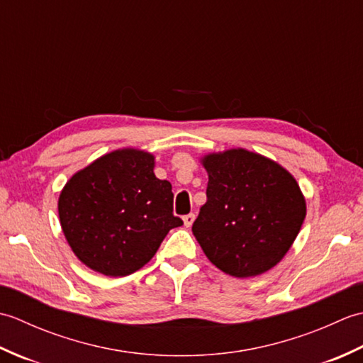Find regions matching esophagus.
Listing matches in <instances>:
<instances>
[{"instance_id":"34e87169","label":"esophagus","mask_w":363,"mask_h":363,"mask_svg":"<svg viewBox=\"0 0 363 363\" xmlns=\"http://www.w3.org/2000/svg\"><path fill=\"white\" fill-rule=\"evenodd\" d=\"M194 221H195V213L184 215V225H186L187 228H190L191 225H194Z\"/></svg>"}]
</instances>
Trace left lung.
Instances as JSON below:
<instances>
[{"instance_id":"8db88e82","label":"left lung","mask_w":363,"mask_h":363,"mask_svg":"<svg viewBox=\"0 0 363 363\" xmlns=\"http://www.w3.org/2000/svg\"><path fill=\"white\" fill-rule=\"evenodd\" d=\"M207 201L191 230L212 264L251 277L279 262L306 218V199L287 169L260 154L229 150L203 159Z\"/></svg>"}]
</instances>
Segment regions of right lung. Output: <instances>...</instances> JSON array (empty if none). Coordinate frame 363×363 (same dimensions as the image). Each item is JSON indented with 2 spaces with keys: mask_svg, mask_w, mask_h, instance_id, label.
<instances>
[{
  "mask_svg": "<svg viewBox=\"0 0 363 363\" xmlns=\"http://www.w3.org/2000/svg\"><path fill=\"white\" fill-rule=\"evenodd\" d=\"M152 169V154L118 150L65 184L60 226L82 264L106 276H128L148 264L169 229L182 226L173 215L172 184Z\"/></svg>",
  "mask_w": 363,
  "mask_h": 363,
  "instance_id": "obj_1",
  "label": "right lung"
}]
</instances>
